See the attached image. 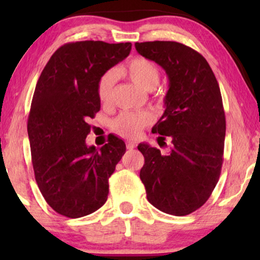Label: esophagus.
<instances>
[{
  "mask_svg": "<svg viewBox=\"0 0 260 260\" xmlns=\"http://www.w3.org/2000/svg\"><path fill=\"white\" fill-rule=\"evenodd\" d=\"M136 142L135 141H126V148L127 149H135L136 148Z\"/></svg>",
  "mask_w": 260,
  "mask_h": 260,
  "instance_id": "1",
  "label": "esophagus"
}]
</instances>
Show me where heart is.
Here are the masks:
<instances>
[{
  "label": "heart",
  "instance_id": "obj_1",
  "mask_svg": "<svg viewBox=\"0 0 260 260\" xmlns=\"http://www.w3.org/2000/svg\"><path fill=\"white\" fill-rule=\"evenodd\" d=\"M125 73L138 87L145 91L152 90L159 81V69L155 62L145 58H135L127 63ZM117 79L115 71H108L98 81V98L103 104H108L112 98V91ZM152 122V116L147 111L120 112L112 120L111 126L117 134L124 137H137L143 127Z\"/></svg>",
  "mask_w": 260,
  "mask_h": 260
}]
</instances>
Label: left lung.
<instances>
[{"mask_svg":"<svg viewBox=\"0 0 260 260\" xmlns=\"http://www.w3.org/2000/svg\"><path fill=\"white\" fill-rule=\"evenodd\" d=\"M135 47L169 79L166 110L151 130L158 141L169 138V154L148 143L137 147L144 156L140 177L147 199L167 214H190L208 200L221 172L226 119L219 84L207 60L180 42H136Z\"/></svg>","mask_w":260,"mask_h":260,"instance_id":"1","label":"left lung"}]
</instances>
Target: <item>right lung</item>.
<instances>
[{"label": "right lung", "mask_w": 260, "mask_h": 260, "mask_svg": "<svg viewBox=\"0 0 260 260\" xmlns=\"http://www.w3.org/2000/svg\"><path fill=\"white\" fill-rule=\"evenodd\" d=\"M130 51V42L66 44L35 86L27 124L35 180L46 202L67 218L88 215L105 204L109 177L125 154V143L115 135L98 149L86 144V136L88 120L101 110L99 79Z\"/></svg>", "instance_id": "add662e5"}]
</instances>
